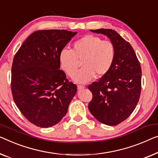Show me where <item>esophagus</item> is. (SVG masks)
<instances>
[{
  "label": "esophagus",
  "mask_w": 158,
  "mask_h": 158,
  "mask_svg": "<svg viewBox=\"0 0 158 158\" xmlns=\"http://www.w3.org/2000/svg\"><path fill=\"white\" fill-rule=\"evenodd\" d=\"M85 88V86H83V85H78L77 86V89H78V90H81V89H83Z\"/></svg>",
  "instance_id": "34e87169"
}]
</instances>
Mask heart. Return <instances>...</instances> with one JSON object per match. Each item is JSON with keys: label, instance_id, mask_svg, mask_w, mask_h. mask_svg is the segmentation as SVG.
<instances>
[{"label": "heart", "instance_id": "1", "mask_svg": "<svg viewBox=\"0 0 158 158\" xmlns=\"http://www.w3.org/2000/svg\"><path fill=\"white\" fill-rule=\"evenodd\" d=\"M116 48L112 42L87 35L73 43L72 49L60 52L59 60L66 74L72 77L78 69L79 60L83 67L73 77L77 83H86L94 76L102 77L110 71L116 58Z\"/></svg>", "mask_w": 158, "mask_h": 158}]
</instances>
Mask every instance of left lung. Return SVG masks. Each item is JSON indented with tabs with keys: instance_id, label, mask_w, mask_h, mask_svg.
<instances>
[{
	"instance_id": "obj_1",
	"label": "left lung",
	"mask_w": 158,
	"mask_h": 158,
	"mask_svg": "<svg viewBox=\"0 0 158 158\" xmlns=\"http://www.w3.org/2000/svg\"><path fill=\"white\" fill-rule=\"evenodd\" d=\"M106 35L116 48V58L110 71L89 85L92 99L89 110L96 119L116 126L130 116L139 101L141 67L131 44L114 30H91Z\"/></svg>"
}]
</instances>
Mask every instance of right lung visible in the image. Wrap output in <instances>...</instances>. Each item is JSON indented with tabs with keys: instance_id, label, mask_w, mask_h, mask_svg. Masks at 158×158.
<instances>
[{
	"instance_id": "obj_1",
	"label": "right lung",
	"mask_w": 158,
	"mask_h": 158,
	"mask_svg": "<svg viewBox=\"0 0 158 158\" xmlns=\"http://www.w3.org/2000/svg\"><path fill=\"white\" fill-rule=\"evenodd\" d=\"M65 30L34 32L14 56L11 91L27 121L40 128L57 124L67 114L77 87L60 70V52L76 35Z\"/></svg>"
}]
</instances>
